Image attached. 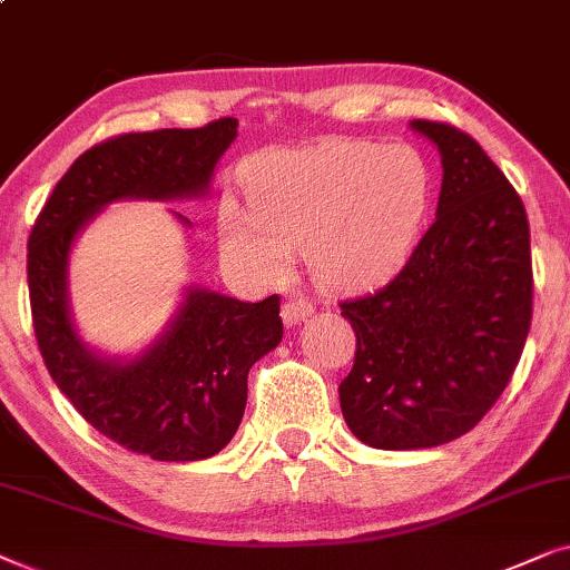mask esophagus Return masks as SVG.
<instances>
[{
  "label": "esophagus",
  "mask_w": 570,
  "mask_h": 570,
  "mask_svg": "<svg viewBox=\"0 0 570 570\" xmlns=\"http://www.w3.org/2000/svg\"><path fill=\"white\" fill-rule=\"evenodd\" d=\"M309 315H313V305H309V299L305 297H294L289 302H284V307H281V317H284L286 325H297Z\"/></svg>",
  "instance_id": "esophagus-1"
}]
</instances>
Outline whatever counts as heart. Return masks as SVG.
<instances>
[{"label": "heart", "mask_w": 570, "mask_h": 570, "mask_svg": "<svg viewBox=\"0 0 570 570\" xmlns=\"http://www.w3.org/2000/svg\"><path fill=\"white\" fill-rule=\"evenodd\" d=\"M247 203L218 210L229 253L263 276H281L294 249L325 292L375 289L404 268L435 193L430 158L409 142L331 138L265 150L245 164Z\"/></svg>", "instance_id": "obj_1"}]
</instances>
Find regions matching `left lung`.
Returning <instances> with one entry per match:
<instances>
[{"label": "left lung", "instance_id": "1", "mask_svg": "<svg viewBox=\"0 0 570 570\" xmlns=\"http://www.w3.org/2000/svg\"><path fill=\"white\" fill-rule=\"evenodd\" d=\"M443 161L435 222L399 276L341 302L356 333L341 412L362 443L432 449L474 428L505 391L532 325V249L519 193L480 142L414 119Z\"/></svg>", "mask_w": 570, "mask_h": 570}]
</instances>
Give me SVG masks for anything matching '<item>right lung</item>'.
Segmentation results:
<instances>
[{"label": "right lung", "instance_id": "obj_1", "mask_svg": "<svg viewBox=\"0 0 570 570\" xmlns=\"http://www.w3.org/2000/svg\"><path fill=\"white\" fill-rule=\"evenodd\" d=\"M234 138L237 119L224 117L195 130L127 132L98 142L57 181L30 229V315L51 381L90 428L156 461L210 459L234 438L249 367L284 336L278 294L239 302L189 289L164 336L121 364L94 354L75 333L67 257L106 203L206 195Z\"/></svg>", "mask_w": 570, "mask_h": 570}]
</instances>
